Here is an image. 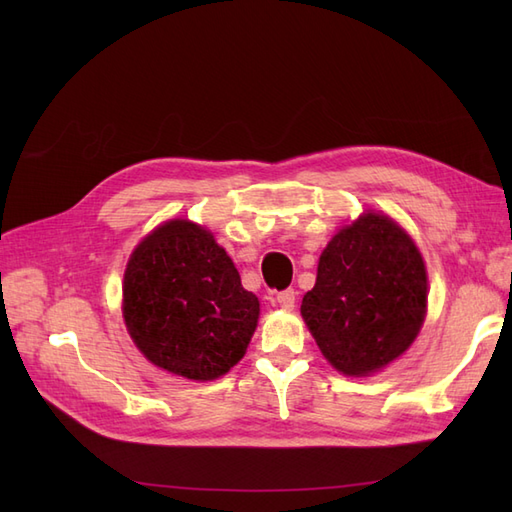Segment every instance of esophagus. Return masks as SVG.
<instances>
[{
    "label": "esophagus",
    "mask_w": 512,
    "mask_h": 512,
    "mask_svg": "<svg viewBox=\"0 0 512 512\" xmlns=\"http://www.w3.org/2000/svg\"><path fill=\"white\" fill-rule=\"evenodd\" d=\"M275 303L284 307V309H292L294 303H297V292H294V288H288V290H282L275 294Z\"/></svg>",
    "instance_id": "obj_1"
}]
</instances>
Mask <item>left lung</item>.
<instances>
[{
	"label": "left lung",
	"instance_id": "8db88e82",
	"mask_svg": "<svg viewBox=\"0 0 512 512\" xmlns=\"http://www.w3.org/2000/svg\"><path fill=\"white\" fill-rule=\"evenodd\" d=\"M425 307L427 273L414 241L384 215L363 213L324 247L301 314L337 371L367 376L410 348Z\"/></svg>",
	"mask_w": 512,
	"mask_h": 512
}]
</instances>
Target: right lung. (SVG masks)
Segmentation results:
<instances>
[{
    "mask_svg": "<svg viewBox=\"0 0 512 512\" xmlns=\"http://www.w3.org/2000/svg\"><path fill=\"white\" fill-rule=\"evenodd\" d=\"M260 303L209 230L170 220L136 247L123 275V318L147 359L190 380L237 365Z\"/></svg>",
    "mask_w": 512,
    "mask_h": 512,
    "instance_id": "add662e5",
    "label": "right lung"
}]
</instances>
